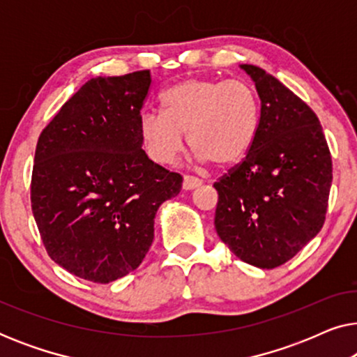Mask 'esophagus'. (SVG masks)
Returning a JSON list of instances; mask_svg holds the SVG:
<instances>
[{
	"label": "esophagus",
	"instance_id": "esophagus-1",
	"mask_svg": "<svg viewBox=\"0 0 357 357\" xmlns=\"http://www.w3.org/2000/svg\"><path fill=\"white\" fill-rule=\"evenodd\" d=\"M202 183H203V182H202V180H199V178H195V177H190V175H185L182 187H183L185 192H188V190L198 188Z\"/></svg>",
	"mask_w": 357,
	"mask_h": 357
}]
</instances>
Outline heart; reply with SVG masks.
I'll return each instance as SVG.
<instances>
[{"mask_svg": "<svg viewBox=\"0 0 357 357\" xmlns=\"http://www.w3.org/2000/svg\"><path fill=\"white\" fill-rule=\"evenodd\" d=\"M162 112H144L139 133L146 153L170 164L182 153L185 136L199 162L231 167L253 148L261 104L255 87L242 79L188 77L160 96Z\"/></svg>", "mask_w": 357, "mask_h": 357, "instance_id": "heart-1", "label": "heart"}]
</instances>
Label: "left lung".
I'll return each instance as SVG.
<instances>
[{
    "instance_id": "1",
    "label": "left lung",
    "mask_w": 357,
    "mask_h": 357,
    "mask_svg": "<svg viewBox=\"0 0 357 357\" xmlns=\"http://www.w3.org/2000/svg\"><path fill=\"white\" fill-rule=\"evenodd\" d=\"M261 102L260 131L245 159L214 183V227L242 261L273 270L325 222L331 155L314 110L261 68L241 65Z\"/></svg>"
}]
</instances>
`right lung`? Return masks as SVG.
<instances>
[{
  "mask_svg": "<svg viewBox=\"0 0 357 357\" xmlns=\"http://www.w3.org/2000/svg\"><path fill=\"white\" fill-rule=\"evenodd\" d=\"M149 70L92 77L38 136L31 202L47 253L71 275L107 284L136 270L154 218L182 175L143 151Z\"/></svg>",
  "mask_w": 357,
  "mask_h": 357,
  "instance_id": "obj_1",
  "label": "right lung"
}]
</instances>
